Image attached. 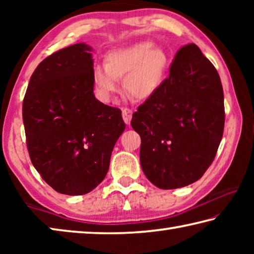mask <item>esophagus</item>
Here are the masks:
<instances>
[{
	"mask_svg": "<svg viewBox=\"0 0 254 254\" xmlns=\"http://www.w3.org/2000/svg\"><path fill=\"white\" fill-rule=\"evenodd\" d=\"M122 117L124 122L127 124H130L131 119H132V111L128 109V107H123L122 109Z\"/></svg>",
	"mask_w": 254,
	"mask_h": 254,
	"instance_id": "1",
	"label": "esophagus"
}]
</instances>
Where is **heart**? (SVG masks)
<instances>
[{
	"instance_id": "1",
	"label": "heart",
	"mask_w": 254,
	"mask_h": 254,
	"mask_svg": "<svg viewBox=\"0 0 254 254\" xmlns=\"http://www.w3.org/2000/svg\"><path fill=\"white\" fill-rule=\"evenodd\" d=\"M168 67V56L151 42H142L118 49L106 56L105 65L93 70L97 91L109 98L119 89L118 79H123L126 92L135 100H148L157 93Z\"/></svg>"
}]
</instances>
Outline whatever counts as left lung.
I'll use <instances>...</instances> for the list:
<instances>
[{
	"mask_svg": "<svg viewBox=\"0 0 254 254\" xmlns=\"http://www.w3.org/2000/svg\"><path fill=\"white\" fill-rule=\"evenodd\" d=\"M224 122L217 70L196 45L182 47L169 76L132 115L145 177L161 189L197 182L216 156Z\"/></svg>",
	"mask_w": 254,
	"mask_h": 254,
	"instance_id": "8db88e82",
	"label": "left lung"
}]
</instances>
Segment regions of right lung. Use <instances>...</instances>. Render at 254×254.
<instances>
[{
    "label": "right lung",
    "instance_id": "1",
    "mask_svg": "<svg viewBox=\"0 0 254 254\" xmlns=\"http://www.w3.org/2000/svg\"><path fill=\"white\" fill-rule=\"evenodd\" d=\"M91 51L76 44L42 60L22 105L33 167L56 191L70 196L87 194L103 182L126 128L121 110L94 96Z\"/></svg>",
    "mask_w": 254,
    "mask_h": 254
}]
</instances>
